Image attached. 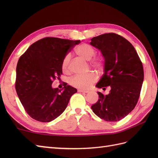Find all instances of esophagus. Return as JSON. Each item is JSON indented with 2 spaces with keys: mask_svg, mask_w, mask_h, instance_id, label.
Returning a JSON list of instances; mask_svg holds the SVG:
<instances>
[{
  "mask_svg": "<svg viewBox=\"0 0 158 158\" xmlns=\"http://www.w3.org/2000/svg\"><path fill=\"white\" fill-rule=\"evenodd\" d=\"M79 92H83V93H88L89 92L87 90H83V89H78Z\"/></svg>",
  "mask_w": 158,
  "mask_h": 158,
  "instance_id": "34e87169",
  "label": "esophagus"
}]
</instances>
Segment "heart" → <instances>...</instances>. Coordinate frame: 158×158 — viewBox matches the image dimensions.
Listing matches in <instances>:
<instances>
[{
  "label": "heart",
  "instance_id": "1",
  "mask_svg": "<svg viewBox=\"0 0 158 158\" xmlns=\"http://www.w3.org/2000/svg\"><path fill=\"white\" fill-rule=\"evenodd\" d=\"M96 49L89 44L83 43L77 47L75 49L76 54L80 58L85 60H89L96 54ZM70 56L69 54L66 55L62 62V69L64 73H69L70 70ZM89 64L93 68L97 70H102L104 66V61L101 58L95 57L90 60ZM97 79V76L94 73L90 72L84 75H75L70 79V84L74 88L81 89H87L90 88L92 83Z\"/></svg>",
  "mask_w": 158,
  "mask_h": 158
}]
</instances>
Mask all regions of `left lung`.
Returning a JSON list of instances; mask_svg holds the SVG:
<instances>
[{
	"mask_svg": "<svg viewBox=\"0 0 158 158\" xmlns=\"http://www.w3.org/2000/svg\"><path fill=\"white\" fill-rule=\"evenodd\" d=\"M90 44L102 52L104 73L96 87L109 94L98 92L99 99L91 108L106 122H117L135 109L140 96L143 79V63L135 48L127 39L115 33H106L91 39Z\"/></svg>",
	"mask_w": 158,
	"mask_h": 158,
	"instance_id": "obj_1",
	"label": "left lung"
}]
</instances>
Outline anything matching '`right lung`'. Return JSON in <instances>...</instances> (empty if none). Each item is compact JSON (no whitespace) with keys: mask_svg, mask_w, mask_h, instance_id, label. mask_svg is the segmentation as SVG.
I'll return each mask as SVG.
<instances>
[{"mask_svg":"<svg viewBox=\"0 0 158 158\" xmlns=\"http://www.w3.org/2000/svg\"><path fill=\"white\" fill-rule=\"evenodd\" d=\"M80 41L45 37L29 47L16 68L15 89L26 112L32 119L49 122L64 112L77 89L66 85L52 88L53 80L62 74V62Z\"/></svg>","mask_w":158,"mask_h":158,"instance_id":"right-lung-1","label":"right lung"}]
</instances>
